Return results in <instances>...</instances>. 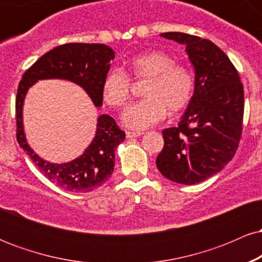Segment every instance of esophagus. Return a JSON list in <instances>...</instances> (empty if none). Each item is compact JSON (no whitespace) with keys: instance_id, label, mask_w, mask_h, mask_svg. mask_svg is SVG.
<instances>
[{"instance_id":"esophagus-1","label":"esophagus","mask_w":262,"mask_h":262,"mask_svg":"<svg viewBox=\"0 0 262 262\" xmlns=\"http://www.w3.org/2000/svg\"><path fill=\"white\" fill-rule=\"evenodd\" d=\"M125 134H127V138H137V137H140V135H143V132L127 130V132H125Z\"/></svg>"}]
</instances>
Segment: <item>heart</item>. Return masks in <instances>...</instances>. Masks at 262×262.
I'll use <instances>...</instances> for the list:
<instances>
[{"label":"heart","mask_w":262,"mask_h":262,"mask_svg":"<svg viewBox=\"0 0 262 262\" xmlns=\"http://www.w3.org/2000/svg\"><path fill=\"white\" fill-rule=\"evenodd\" d=\"M134 79H148L143 89L144 100L130 104L122 114L123 124L135 130L150 128L171 113L182 111L191 101L194 77L186 66L175 64L169 54L150 50L129 62ZM102 95L108 106L121 108L130 96V80L121 69H113L104 77Z\"/></svg>","instance_id":"1"}]
</instances>
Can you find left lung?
I'll return each instance as SVG.
<instances>
[{
    "label": "left lung",
    "instance_id": "left-lung-1",
    "mask_svg": "<svg viewBox=\"0 0 262 262\" xmlns=\"http://www.w3.org/2000/svg\"><path fill=\"white\" fill-rule=\"evenodd\" d=\"M185 45L194 68V91L177 127L162 130L156 166L170 181L196 185L218 173L235 155L243 130L244 89L224 52L186 33L160 34Z\"/></svg>",
    "mask_w": 262,
    "mask_h": 262
}]
</instances>
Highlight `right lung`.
Segmentation results:
<instances>
[{
  "mask_svg": "<svg viewBox=\"0 0 262 262\" xmlns=\"http://www.w3.org/2000/svg\"><path fill=\"white\" fill-rule=\"evenodd\" d=\"M114 52L104 44L70 43L59 45L44 54L23 74L16 97L17 141L31 156L35 166L48 180L70 192H90L112 176L114 151L124 141L125 133L107 114L97 118L96 134L79 158L54 164L35 154L26 139L23 129V103L27 92L39 80L59 79L76 83L85 90L96 107L102 106V83L111 68Z\"/></svg>",
  "mask_w": 262,
  "mask_h": 262,
  "instance_id": "obj_1",
  "label": "right lung"
}]
</instances>
